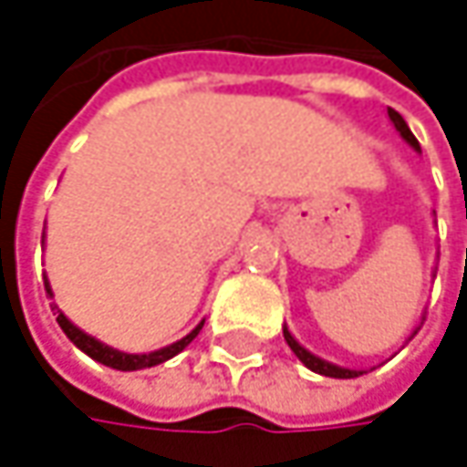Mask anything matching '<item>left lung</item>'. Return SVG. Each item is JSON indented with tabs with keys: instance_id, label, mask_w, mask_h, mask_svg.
Here are the masks:
<instances>
[{
	"instance_id": "1",
	"label": "left lung",
	"mask_w": 467,
	"mask_h": 467,
	"mask_svg": "<svg viewBox=\"0 0 467 467\" xmlns=\"http://www.w3.org/2000/svg\"><path fill=\"white\" fill-rule=\"evenodd\" d=\"M389 121L395 124V130L400 132V138L409 142L411 148H417L420 150V140L414 138V132L409 130V124L403 121V116L398 113V110H392L389 108ZM417 335V332H414ZM284 337H286V343H289V348L297 354V359L308 368V370H314V373H319V376H329V379H357V376H362V370H348V368H340V365H332V362H327L322 357H317V354H311L308 348H303L297 340H295V335L284 327Z\"/></svg>"
}]
</instances>
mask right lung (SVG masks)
Returning <instances> with one entry per match:
<instances>
[{"label":"right lung","mask_w":467,"mask_h":467,"mask_svg":"<svg viewBox=\"0 0 467 467\" xmlns=\"http://www.w3.org/2000/svg\"><path fill=\"white\" fill-rule=\"evenodd\" d=\"M46 292L53 297L47 278H46ZM56 322H58V327L64 329V335H67V337H69V340H72L83 354H88L91 359H97V362H102V365H108V368H113V370H142V368L161 365V362H167L170 357L181 354V351H183L194 337H197V332L202 329V325H205V322H200V325L194 327L186 337H181V340H175V343H170V346H164V348H159V351H150V354H124V351H119V348H110V346L99 343L97 337L86 335L80 327L72 325L61 311H58Z\"/></svg>","instance_id":"right-lung-1"}]
</instances>
